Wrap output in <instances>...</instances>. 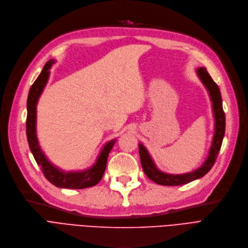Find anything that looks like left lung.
Listing matches in <instances>:
<instances>
[{
    "label": "left lung",
    "mask_w": 248,
    "mask_h": 248,
    "mask_svg": "<svg viewBox=\"0 0 248 248\" xmlns=\"http://www.w3.org/2000/svg\"><path fill=\"white\" fill-rule=\"evenodd\" d=\"M197 74L209 92V95L212 101V108H213L215 118V132L213 141H212L211 148L209 150V155L206 158L205 162L202 164V167H200L199 169L191 172L183 174H170L162 172L155 167V164L150 157L146 148L142 144L139 143L138 146L141 166H142V169L148 178L151 181L156 183L157 185L181 186L202 178V176H204L212 169V167L214 166L216 158L218 156L219 150L222 145L223 137L224 134H225V114H224L222 107L220 89L216 82L212 79L205 67H199L197 69Z\"/></svg>",
    "instance_id": "1"
}]
</instances>
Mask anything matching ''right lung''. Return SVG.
Returning <instances> with one entry per match:
<instances>
[{"mask_svg": "<svg viewBox=\"0 0 248 248\" xmlns=\"http://www.w3.org/2000/svg\"><path fill=\"white\" fill-rule=\"evenodd\" d=\"M54 62V60H50L46 62L41 74L31 86L28 93L26 134L30 150L45 178L55 186L63 188H86L96 186L103 178L104 171L107 167L108 155L116 142V139L109 141L104 146L96 163L92 168L82 171L65 172L57 169L47 159L39 146L36 136V106L46 82L48 80L49 69Z\"/></svg>", "mask_w": 248, "mask_h": 248, "instance_id": "1", "label": "right lung"}]
</instances>
